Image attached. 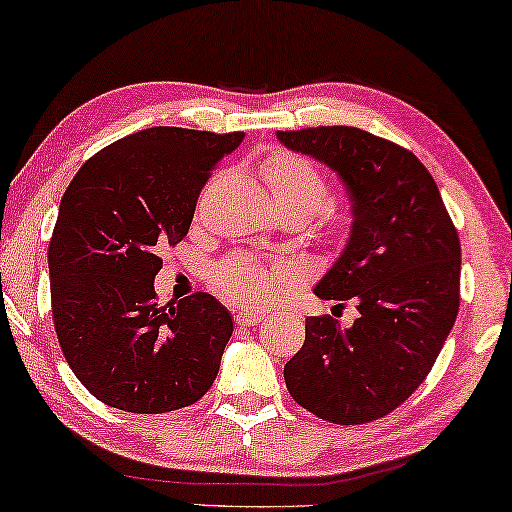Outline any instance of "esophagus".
Here are the masks:
<instances>
[{"mask_svg":"<svg viewBox=\"0 0 512 512\" xmlns=\"http://www.w3.org/2000/svg\"><path fill=\"white\" fill-rule=\"evenodd\" d=\"M262 319L264 316L259 312H248V310H241L234 314V323H237V326H255V323H259Z\"/></svg>","mask_w":512,"mask_h":512,"instance_id":"34e87169","label":"esophagus"}]
</instances>
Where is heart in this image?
I'll return each instance as SVG.
<instances>
[{"instance_id": "obj_1", "label": "heart", "mask_w": 512, "mask_h": 512, "mask_svg": "<svg viewBox=\"0 0 512 512\" xmlns=\"http://www.w3.org/2000/svg\"><path fill=\"white\" fill-rule=\"evenodd\" d=\"M262 175L269 186L271 200L278 212H296L307 221L319 212L328 196V184L310 161L294 152L275 150L262 161ZM348 221L344 216H330L326 221V239L332 246H342L348 239ZM298 273L285 264H264L253 257H230L214 269L216 287L237 303L262 305L296 282Z\"/></svg>"}]
</instances>
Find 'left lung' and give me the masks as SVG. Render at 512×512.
Returning a JSON list of instances; mask_svg holds the SVG:
<instances>
[{
    "label": "left lung",
    "instance_id": "obj_1",
    "mask_svg": "<svg viewBox=\"0 0 512 512\" xmlns=\"http://www.w3.org/2000/svg\"><path fill=\"white\" fill-rule=\"evenodd\" d=\"M275 136L346 186L351 232L314 294L353 298L360 312L346 330L330 316H307L305 344L285 364V383L312 415L367 424L424 383L456 323L458 232L431 173L401 145L339 125Z\"/></svg>",
    "mask_w": 512,
    "mask_h": 512
}]
</instances>
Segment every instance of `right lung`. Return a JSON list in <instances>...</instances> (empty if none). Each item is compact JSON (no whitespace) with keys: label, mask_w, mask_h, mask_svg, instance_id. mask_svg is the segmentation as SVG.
I'll return each mask as SVG.
<instances>
[{"label":"right lung","mask_w":512,"mask_h":512,"mask_svg":"<svg viewBox=\"0 0 512 512\" xmlns=\"http://www.w3.org/2000/svg\"><path fill=\"white\" fill-rule=\"evenodd\" d=\"M150 127L111 143L63 193L50 241L52 316L88 392L139 415L196 403L216 380L232 316L212 294L159 307V248L189 232L209 170L243 141Z\"/></svg>","instance_id":"right-lung-1"}]
</instances>
